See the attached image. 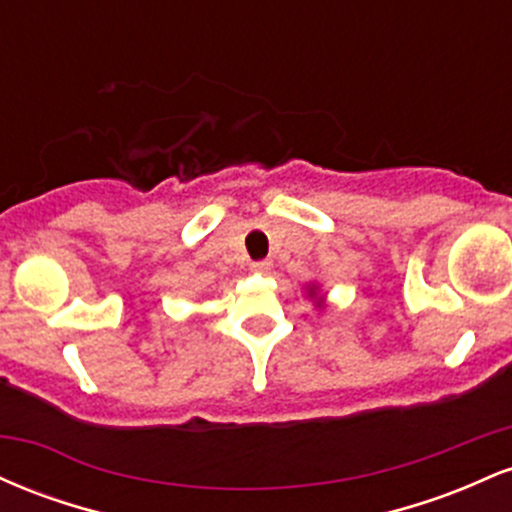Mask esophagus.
Listing matches in <instances>:
<instances>
[{
    "mask_svg": "<svg viewBox=\"0 0 512 512\" xmlns=\"http://www.w3.org/2000/svg\"><path fill=\"white\" fill-rule=\"evenodd\" d=\"M252 267V272H260V274H267L269 269H272V262L269 260H257V262H252L250 264Z\"/></svg>",
    "mask_w": 512,
    "mask_h": 512,
    "instance_id": "1",
    "label": "esophagus"
}]
</instances>
